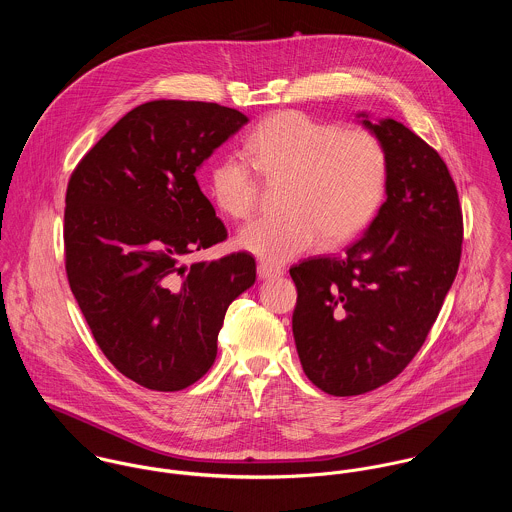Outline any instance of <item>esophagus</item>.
<instances>
[{"instance_id": "34e87169", "label": "esophagus", "mask_w": 512, "mask_h": 512, "mask_svg": "<svg viewBox=\"0 0 512 512\" xmlns=\"http://www.w3.org/2000/svg\"><path fill=\"white\" fill-rule=\"evenodd\" d=\"M284 276L282 268L270 266V264H258V278L260 280H272V278H280Z\"/></svg>"}]
</instances>
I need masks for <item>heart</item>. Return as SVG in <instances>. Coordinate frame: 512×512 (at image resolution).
Returning <instances> with one entry per match:
<instances>
[{
	"label": "heart",
	"mask_w": 512,
	"mask_h": 512,
	"mask_svg": "<svg viewBox=\"0 0 512 512\" xmlns=\"http://www.w3.org/2000/svg\"><path fill=\"white\" fill-rule=\"evenodd\" d=\"M242 157L264 181H288V215L254 220L236 236L240 250L270 264L311 250L321 236L329 246L355 238L384 199L386 153L363 130H341L293 110L278 112L252 130ZM247 166L238 157H224L209 175L211 197L230 219H246L258 205L260 183Z\"/></svg>",
	"instance_id": "1"
}]
</instances>
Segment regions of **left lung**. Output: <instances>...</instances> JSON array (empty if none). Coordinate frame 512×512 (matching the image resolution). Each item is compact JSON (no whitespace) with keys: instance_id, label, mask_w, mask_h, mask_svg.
Returning a JSON list of instances; mask_svg holds the SVG:
<instances>
[{"instance_id":"8db88e82","label":"left lung","mask_w":512,"mask_h":512,"mask_svg":"<svg viewBox=\"0 0 512 512\" xmlns=\"http://www.w3.org/2000/svg\"><path fill=\"white\" fill-rule=\"evenodd\" d=\"M357 120L386 153V201L343 254L290 270L299 361L333 396L370 392L414 359L455 280L463 242L457 189L438 151L392 118L359 112Z\"/></svg>"}]
</instances>
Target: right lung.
Wrapping results in <instances>:
<instances>
[{
    "label": "right lung",
    "instance_id": "add662e5",
    "mask_svg": "<svg viewBox=\"0 0 512 512\" xmlns=\"http://www.w3.org/2000/svg\"><path fill=\"white\" fill-rule=\"evenodd\" d=\"M246 122L220 104L146 102L71 175L65 252L74 299L106 359L149 390H183L207 374L228 305L256 282L246 252L185 264L226 238L195 171Z\"/></svg>",
    "mask_w": 512,
    "mask_h": 512
}]
</instances>
